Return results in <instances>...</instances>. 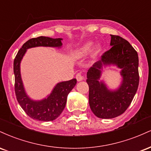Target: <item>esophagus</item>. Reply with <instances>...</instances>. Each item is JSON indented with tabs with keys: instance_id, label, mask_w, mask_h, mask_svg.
Listing matches in <instances>:
<instances>
[{
	"instance_id": "34e87169",
	"label": "esophagus",
	"mask_w": 151,
	"mask_h": 151,
	"mask_svg": "<svg viewBox=\"0 0 151 151\" xmlns=\"http://www.w3.org/2000/svg\"><path fill=\"white\" fill-rule=\"evenodd\" d=\"M84 75L81 74V72H79V73H77V75H76V79H77V80L78 81L83 80V79H84Z\"/></svg>"
}]
</instances>
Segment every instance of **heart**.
Here are the masks:
<instances>
[{
  "mask_svg": "<svg viewBox=\"0 0 151 151\" xmlns=\"http://www.w3.org/2000/svg\"><path fill=\"white\" fill-rule=\"evenodd\" d=\"M91 46H92V43L91 42L86 43L84 45H83L81 48H79V50H77L74 54H75V55H77L78 57H81L84 55H86V54L89 52L90 50H91Z\"/></svg>",
  "mask_w": 151,
  "mask_h": 151,
  "instance_id": "obj_1",
  "label": "heart"
}]
</instances>
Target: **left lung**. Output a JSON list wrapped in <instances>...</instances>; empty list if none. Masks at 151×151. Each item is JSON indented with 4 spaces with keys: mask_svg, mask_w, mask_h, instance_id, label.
Instances as JSON below:
<instances>
[{
    "mask_svg": "<svg viewBox=\"0 0 151 151\" xmlns=\"http://www.w3.org/2000/svg\"><path fill=\"white\" fill-rule=\"evenodd\" d=\"M111 48L101 55L87 72L91 110L100 119H113L126 111L131 104L139 84L138 56L131 45L119 35H111ZM116 64L122 69V84L116 91L107 89L99 82L102 65Z\"/></svg>",
    "mask_w": 151,
    "mask_h": 151,
    "instance_id": "obj_1",
    "label": "left lung"
}]
</instances>
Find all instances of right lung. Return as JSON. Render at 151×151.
Returning <instances> with one entry per match:
<instances>
[{"label": "right lung", "instance_id": "add662e5", "mask_svg": "<svg viewBox=\"0 0 151 151\" xmlns=\"http://www.w3.org/2000/svg\"><path fill=\"white\" fill-rule=\"evenodd\" d=\"M62 38H50L40 37L32 38L24 43L19 50L13 62L15 74V92L19 104L27 115L32 119L41 121H50L56 119L65 109L67 95L77 84V79L58 83L47 99L42 101L31 100L26 94L22 85L20 76V64L26 50L28 48L38 46L56 47L62 46Z\"/></svg>", "mask_w": 151, "mask_h": 151}]
</instances>
